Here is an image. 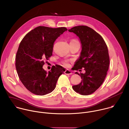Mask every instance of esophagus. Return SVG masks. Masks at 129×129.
I'll return each instance as SVG.
<instances>
[{
  "label": "esophagus",
  "instance_id": "esophagus-1",
  "mask_svg": "<svg viewBox=\"0 0 129 129\" xmlns=\"http://www.w3.org/2000/svg\"><path fill=\"white\" fill-rule=\"evenodd\" d=\"M64 73H65V75H72V73L69 70H68V69L66 70L65 71Z\"/></svg>",
  "mask_w": 129,
  "mask_h": 129
}]
</instances>
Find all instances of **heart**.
Segmentation results:
<instances>
[{"label":"heart","mask_w":129,"mask_h":129,"mask_svg":"<svg viewBox=\"0 0 129 129\" xmlns=\"http://www.w3.org/2000/svg\"><path fill=\"white\" fill-rule=\"evenodd\" d=\"M64 64L65 65V66H68L69 65V63H68V62L66 61L64 62Z\"/></svg>","instance_id":"b5f03b06"}]
</instances>
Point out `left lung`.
Listing matches in <instances>:
<instances>
[{"instance_id":"left-lung-1","label":"left lung","mask_w":129,"mask_h":129,"mask_svg":"<svg viewBox=\"0 0 129 129\" xmlns=\"http://www.w3.org/2000/svg\"><path fill=\"white\" fill-rule=\"evenodd\" d=\"M68 31L75 34L82 44L80 57L74 65L75 70L84 68L86 71L81 74L76 72L82 80L79 84L73 86L72 89L81 95H88L94 92L106 77L110 63L108 47L102 37L88 26H77Z\"/></svg>"}]
</instances>
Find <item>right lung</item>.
Returning <instances> with one entry per match:
<instances>
[{
	"instance_id": "1",
	"label": "right lung",
	"mask_w": 129,
	"mask_h": 129,
	"mask_svg": "<svg viewBox=\"0 0 129 129\" xmlns=\"http://www.w3.org/2000/svg\"><path fill=\"white\" fill-rule=\"evenodd\" d=\"M66 30L64 27L39 26L28 33L21 41L16 55V68L21 82L30 92L44 95L56 88L65 69L54 66L47 72L43 66L44 60L52 56L54 41Z\"/></svg>"
}]
</instances>
